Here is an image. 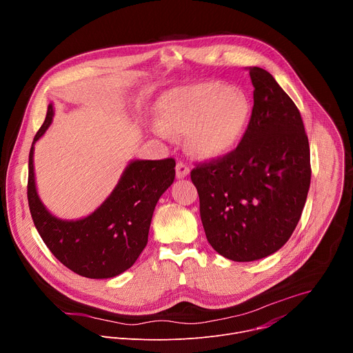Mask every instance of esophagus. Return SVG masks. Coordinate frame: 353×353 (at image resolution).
I'll list each match as a JSON object with an SVG mask.
<instances>
[{"instance_id": "34e87169", "label": "esophagus", "mask_w": 353, "mask_h": 353, "mask_svg": "<svg viewBox=\"0 0 353 353\" xmlns=\"http://www.w3.org/2000/svg\"><path fill=\"white\" fill-rule=\"evenodd\" d=\"M190 173V168L184 162H177L176 165V176L179 179H184Z\"/></svg>"}]
</instances>
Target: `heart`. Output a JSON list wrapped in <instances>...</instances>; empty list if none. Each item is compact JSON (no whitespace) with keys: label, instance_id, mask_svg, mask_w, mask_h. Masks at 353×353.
I'll return each instance as SVG.
<instances>
[{"label":"heart","instance_id":"heart-1","mask_svg":"<svg viewBox=\"0 0 353 353\" xmlns=\"http://www.w3.org/2000/svg\"><path fill=\"white\" fill-rule=\"evenodd\" d=\"M245 96L219 82H201L169 92L161 102L163 131L187 134V145L201 158L228 154L241 137L248 120Z\"/></svg>","mask_w":353,"mask_h":353}]
</instances>
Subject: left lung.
Masks as SVG:
<instances>
[{
	"mask_svg": "<svg viewBox=\"0 0 353 353\" xmlns=\"http://www.w3.org/2000/svg\"><path fill=\"white\" fill-rule=\"evenodd\" d=\"M254 106L239 145L196 162L205 236L218 253L245 263L271 256L292 236L310 187V146L293 100L274 77L250 68Z\"/></svg>",
	"mask_w": 353,
	"mask_h": 353,
	"instance_id": "1",
	"label": "left lung"
}]
</instances>
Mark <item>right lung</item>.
<instances>
[{"instance_id":"1","label":"right lung","mask_w":353,"mask_h":353,"mask_svg":"<svg viewBox=\"0 0 353 353\" xmlns=\"http://www.w3.org/2000/svg\"><path fill=\"white\" fill-rule=\"evenodd\" d=\"M53 119V106L33 143ZM176 161H135L128 165L112 195L92 215L61 221L50 215L36 192L33 145L29 152L28 203L33 223L53 256L72 272L93 279L113 278L128 270L148 243L154 210L174 180Z\"/></svg>"}]
</instances>
